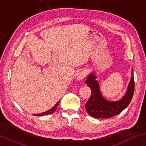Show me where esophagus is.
Here are the masks:
<instances>
[{
  "instance_id": "34e87169",
  "label": "esophagus",
  "mask_w": 146,
  "mask_h": 146,
  "mask_svg": "<svg viewBox=\"0 0 146 146\" xmlns=\"http://www.w3.org/2000/svg\"><path fill=\"white\" fill-rule=\"evenodd\" d=\"M85 74L83 72H79L76 74V78L78 80H82L84 78Z\"/></svg>"
}]
</instances>
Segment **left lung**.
<instances>
[{
    "label": "left lung",
    "mask_w": 146,
    "mask_h": 146,
    "mask_svg": "<svg viewBox=\"0 0 146 146\" xmlns=\"http://www.w3.org/2000/svg\"><path fill=\"white\" fill-rule=\"evenodd\" d=\"M132 73L133 70L132 74ZM86 84L91 90V97L86 104V109L88 114L94 118H109L120 113L129 105L134 93L133 74L125 94L117 102H110L103 98L100 92L99 83L96 80L94 73L90 74L87 77Z\"/></svg>",
    "instance_id": "left-lung-1"
}]
</instances>
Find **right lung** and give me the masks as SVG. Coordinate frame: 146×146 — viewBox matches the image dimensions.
<instances>
[{"label":"right lung","mask_w":146,"mask_h":146,"mask_svg":"<svg viewBox=\"0 0 146 146\" xmlns=\"http://www.w3.org/2000/svg\"><path fill=\"white\" fill-rule=\"evenodd\" d=\"M59 104V102L56 104V105L52 107V108L51 109H50L49 110L46 111L45 112H43V113H39V114H35V115L36 116H43V115H49V114H51V113H54L55 111L56 110V107L58 106V105Z\"/></svg>","instance_id":"right-lung-1"}]
</instances>
